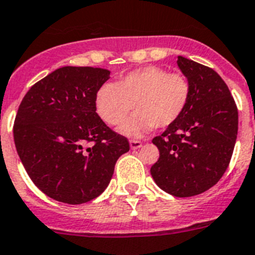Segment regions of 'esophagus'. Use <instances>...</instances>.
<instances>
[{
    "label": "esophagus",
    "mask_w": 255,
    "mask_h": 255,
    "mask_svg": "<svg viewBox=\"0 0 255 255\" xmlns=\"http://www.w3.org/2000/svg\"><path fill=\"white\" fill-rule=\"evenodd\" d=\"M141 145H143V143L139 141V140H130V148H131L132 150H136V149H139Z\"/></svg>",
    "instance_id": "obj_1"
}]
</instances>
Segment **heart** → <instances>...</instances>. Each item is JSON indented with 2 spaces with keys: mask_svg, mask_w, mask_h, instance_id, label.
I'll return each instance as SVG.
<instances>
[{
  "mask_svg": "<svg viewBox=\"0 0 255 255\" xmlns=\"http://www.w3.org/2000/svg\"><path fill=\"white\" fill-rule=\"evenodd\" d=\"M191 97L190 81L156 65L135 69L116 85L105 83L95 96L96 111L107 125H120L134 105L135 115L121 125L128 136H141L154 126L163 129L176 123Z\"/></svg>",
  "mask_w": 255,
  "mask_h": 255,
  "instance_id": "obj_1",
  "label": "heart"
}]
</instances>
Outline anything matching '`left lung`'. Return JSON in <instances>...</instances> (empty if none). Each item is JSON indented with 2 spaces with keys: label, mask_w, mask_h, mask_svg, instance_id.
I'll return each instance as SVG.
<instances>
[{
  "label": "left lung",
  "mask_w": 255,
  "mask_h": 255,
  "mask_svg": "<svg viewBox=\"0 0 255 255\" xmlns=\"http://www.w3.org/2000/svg\"><path fill=\"white\" fill-rule=\"evenodd\" d=\"M191 85L181 118L153 144L159 159L151 165L155 183L169 195L191 197L218 183L230 163L238 135V109L228 86L214 69L178 57Z\"/></svg>",
  "instance_id": "left-lung-1"
}]
</instances>
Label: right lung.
Here are the masks:
<instances>
[{"instance_id":"1","label":"right lung","mask_w":255,"mask_h":255,"mask_svg":"<svg viewBox=\"0 0 255 255\" xmlns=\"http://www.w3.org/2000/svg\"><path fill=\"white\" fill-rule=\"evenodd\" d=\"M110 71L63 67L36 82L18 106L16 150L35 186L59 202L85 204L101 195L129 141L112 131L95 106Z\"/></svg>"}]
</instances>
